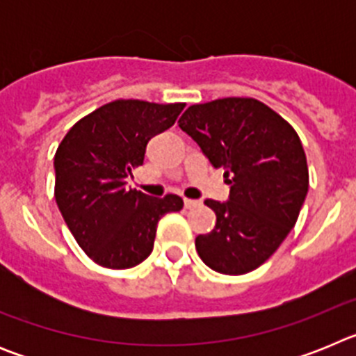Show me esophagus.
Masks as SVG:
<instances>
[{
    "mask_svg": "<svg viewBox=\"0 0 356 356\" xmlns=\"http://www.w3.org/2000/svg\"><path fill=\"white\" fill-rule=\"evenodd\" d=\"M184 205H185V209H194V207L200 205V201H196V200H185Z\"/></svg>",
    "mask_w": 356,
    "mask_h": 356,
    "instance_id": "1",
    "label": "esophagus"
}]
</instances>
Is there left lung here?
<instances>
[{"label": "left lung", "instance_id": "obj_1", "mask_svg": "<svg viewBox=\"0 0 356 356\" xmlns=\"http://www.w3.org/2000/svg\"><path fill=\"white\" fill-rule=\"evenodd\" d=\"M178 127L216 169L229 200H207L216 228L196 237L200 259L222 275L262 266L294 228L308 193L307 155L294 128L254 97H222L188 106Z\"/></svg>", "mask_w": 356, "mask_h": 356}]
</instances>
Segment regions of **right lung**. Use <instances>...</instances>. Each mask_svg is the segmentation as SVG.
I'll use <instances>...</instances> for the list:
<instances>
[{
  "label": "right lung",
  "instance_id": "obj_1",
  "mask_svg": "<svg viewBox=\"0 0 356 356\" xmlns=\"http://www.w3.org/2000/svg\"><path fill=\"white\" fill-rule=\"evenodd\" d=\"M185 103L115 99L65 134L55 153V200L78 246L97 266L128 269L149 257L160 217L180 212L176 194L127 187L151 137L175 124Z\"/></svg>",
  "mask_w": 356,
  "mask_h": 356
}]
</instances>
